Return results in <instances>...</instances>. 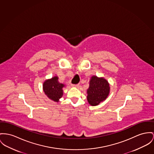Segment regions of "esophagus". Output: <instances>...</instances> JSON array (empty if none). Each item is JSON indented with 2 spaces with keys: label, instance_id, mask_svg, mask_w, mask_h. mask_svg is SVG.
Segmentation results:
<instances>
[{
  "label": "esophagus",
  "instance_id": "esophagus-1",
  "mask_svg": "<svg viewBox=\"0 0 154 154\" xmlns=\"http://www.w3.org/2000/svg\"><path fill=\"white\" fill-rule=\"evenodd\" d=\"M72 86H73V87H75V88H78V87L79 86V84H76V85H73V84H72Z\"/></svg>",
  "mask_w": 154,
  "mask_h": 154
}]
</instances>
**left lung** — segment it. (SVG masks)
<instances>
[{
  "label": "left lung",
  "instance_id": "1",
  "mask_svg": "<svg viewBox=\"0 0 154 154\" xmlns=\"http://www.w3.org/2000/svg\"><path fill=\"white\" fill-rule=\"evenodd\" d=\"M109 83L103 78L93 76L87 90V100L91 106H97L106 100L110 92Z\"/></svg>",
  "mask_w": 154,
  "mask_h": 154
}]
</instances>
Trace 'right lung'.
Segmentation results:
<instances>
[{"mask_svg": "<svg viewBox=\"0 0 154 154\" xmlns=\"http://www.w3.org/2000/svg\"><path fill=\"white\" fill-rule=\"evenodd\" d=\"M65 85L58 82V77L54 76L43 83V91L51 100L58 102L63 95V88Z\"/></svg>", "mask_w": 154, "mask_h": 154, "instance_id": "add662e5", "label": "right lung"}]
</instances>
